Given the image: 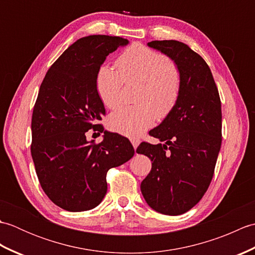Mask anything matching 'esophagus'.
Segmentation results:
<instances>
[{"label":"esophagus","instance_id":"obj_1","mask_svg":"<svg viewBox=\"0 0 255 255\" xmlns=\"http://www.w3.org/2000/svg\"><path fill=\"white\" fill-rule=\"evenodd\" d=\"M131 141V144L133 145V148H134V150L137 149V147L139 145V143H140V140L139 139H137V138H133V139H131L130 140Z\"/></svg>","mask_w":255,"mask_h":255}]
</instances>
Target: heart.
<instances>
[{
    "label": "heart",
    "mask_w": 255,
    "mask_h": 255,
    "mask_svg": "<svg viewBox=\"0 0 255 255\" xmlns=\"http://www.w3.org/2000/svg\"><path fill=\"white\" fill-rule=\"evenodd\" d=\"M119 71L108 66L99 68L95 86L106 107H116L123 99L124 82L141 81L137 105L118 107L108 124L114 131L137 137L149 129L155 118L166 117L180 99L182 75L176 64L164 53L133 44L123 51L116 60Z\"/></svg>",
    "instance_id": "obj_1"
}]
</instances>
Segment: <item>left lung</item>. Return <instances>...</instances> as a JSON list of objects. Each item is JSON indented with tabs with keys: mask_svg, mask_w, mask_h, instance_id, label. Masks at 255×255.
Masks as SVG:
<instances>
[{
	"mask_svg": "<svg viewBox=\"0 0 255 255\" xmlns=\"http://www.w3.org/2000/svg\"><path fill=\"white\" fill-rule=\"evenodd\" d=\"M148 46L175 62L182 90L174 108L149 132L164 143L137 148L152 162L140 188L151 208L177 216L202 199L213 180L221 147V102L208 64L187 45L153 40Z\"/></svg>",
	"mask_w": 255,
	"mask_h": 255,
	"instance_id": "obj_1",
	"label": "left lung"
}]
</instances>
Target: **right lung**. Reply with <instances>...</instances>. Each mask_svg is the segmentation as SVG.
<instances>
[{"label": "right lung", "mask_w": 255, "mask_h": 255, "mask_svg": "<svg viewBox=\"0 0 255 255\" xmlns=\"http://www.w3.org/2000/svg\"><path fill=\"white\" fill-rule=\"evenodd\" d=\"M128 40L117 36L83 37L64 50L45 75L31 117L30 152L38 180L53 204L68 211L90 210L107 192L106 174L130 160L132 144L97 124L105 107L95 86L99 68ZM90 128L105 132L88 142Z\"/></svg>", "instance_id": "right-lung-1"}]
</instances>
